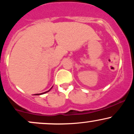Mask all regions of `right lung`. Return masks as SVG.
<instances>
[{"mask_svg":"<svg viewBox=\"0 0 134 134\" xmlns=\"http://www.w3.org/2000/svg\"><path fill=\"white\" fill-rule=\"evenodd\" d=\"M51 88V89H52ZM51 89H50V90H51ZM50 90H49L48 91H46V92H44V93H41V94H36V95H40V94H44V93H48V92H49L50 91Z\"/></svg>","mask_w":134,"mask_h":134,"instance_id":"obj_1","label":"right lung"}]
</instances>
